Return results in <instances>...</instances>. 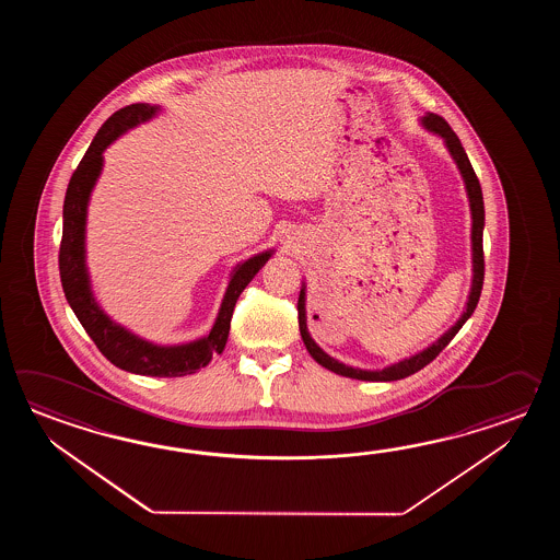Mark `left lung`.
<instances>
[{
  "label": "left lung",
  "mask_w": 560,
  "mask_h": 560,
  "mask_svg": "<svg viewBox=\"0 0 560 560\" xmlns=\"http://www.w3.org/2000/svg\"><path fill=\"white\" fill-rule=\"evenodd\" d=\"M420 126L424 130L432 131L436 136H441L444 140V145L448 150V154L453 155L454 164L458 167L460 176L465 179L466 196H468V206H470V215H472V232H470V240H472V284H470V292H468V300H466L465 310L460 314V318L454 322L446 332L442 334L436 342L427 346L424 350H420L412 357L398 360L390 366L382 370H364L348 366L345 362L336 360V358L326 354L320 346L314 342V338L310 336L308 324H306V284L302 282L300 288V298H298V326H300V336L306 345V350L310 357L314 358L324 369L332 370L340 376L346 378H357V381L369 382H393L406 378L410 374H415L420 369H424L430 364L434 358L441 354L442 350L448 346L458 330L465 326V322L472 316L478 298L482 292V280H485V254H482V230H485V200H482V190H480V182L476 178L472 164L466 155L463 143L458 140V136L454 133L453 128L444 121V118L436 116V114H427L420 118Z\"/></svg>",
  "instance_id": "8db88e82"
}]
</instances>
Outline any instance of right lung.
I'll list each match as a JSON object with an SVG mask.
<instances>
[{"label": "right lung", "mask_w": 560, "mask_h": 560, "mask_svg": "<svg viewBox=\"0 0 560 560\" xmlns=\"http://www.w3.org/2000/svg\"><path fill=\"white\" fill-rule=\"evenodd\" d=\"M162 112L160 106L150 104H131L121 107L114 116L104 121L95 133L80 166L75 167L68 184L63 200V232L60 246V276L63 294L73 314L78 316L85 332L94 340L100 352L118 369L142 376H186L210 364L214 354H220L228 342L232 312L244 288L252 278L260 272L264 264L270 260L275 250L254 254L248 260L236 264L228 280L226 294L218 310L214 326L210 334L186 345L162 346L143 340L138 334L130 332L118 322L112 320L102 306L97 304L92 290V280L85 264V222H88V203L92 198L95 182L104 167V152L109 143L116 142L121 133L150 121Z\"/></svg>", "instance_id": "right-lung-1"}]
</instances>
